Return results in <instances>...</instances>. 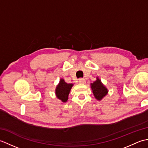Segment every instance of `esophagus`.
<instances>
[{
	"label": "esophagus",
	"mask_w": 148,
	"mask_h": 148,
	"mask_svg": "<svg viewBox=\"0 0 148 148\" xmlns=\"http://www.w3.org/2000/svg\"><path fill=\"white\" fill-rule=\"evenodd\" d=\"M79 83H81V84H84L86 83V81H85V79H83V78H80V79H79Z\"/></svg>",
	"instance_id": "obj_1"
}]
</instances>
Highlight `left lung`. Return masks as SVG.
Instances as JSON below:
<instances>
[{"instance_id": "8db88e82", "label": "left lung", "mask_w": 148, "mask_h": 148, "mask_svg": "<svg viewBox=\"0 0 148 148\" xmlns=\"http://www.w3.org/2000/svg\"><path fill=\"white\" fill-rule=\"evenodd\" d=\"M91 86H92L91 87H92V89L93 90L94 96L99 100H101L103 97L107 95V93L108 92V90L103 85L99 78H97V79L93 83H92Z\"/></svg>"}]
</instances>
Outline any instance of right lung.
<instances>
[{"label": "right lung", "mask_w": 148, "mask_h": 148, "mask_svg": "<svg viewBox=\"0 0 148 148\" xmlns=\"http://www.w3.org/2000/svg\"><path fill=\"white\" fill-rule=\"evenodd\" d=\"M72 86H73L72 84H67L64 79H61L59 84L56 88V95L58 98L64 102L67 101L69 92Z\"/></svg>", "instance_id": "add662e5"}]
</instances>
